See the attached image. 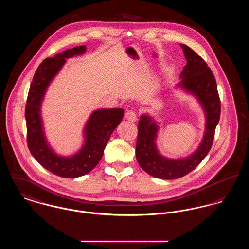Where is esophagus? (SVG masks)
Wrapping results in <instances>:
<instances>
[{"instance_id":"1","label":"esophagus","mask_w":249,"mask_h":249,"mask_svg":"<svg viewBox=\"0 0 249 249\" xmlns=\"http://www.w3.org/2000/svg\"><path fill=\"white\" fill-rule=\"evenodd\" d=\"M125 119L130 121V122H135L136 120H137V113H136L134 110H128L125 113Z\"/></svg>"}]
</instances>
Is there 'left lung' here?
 <instances>
[{
  "label": "left lung",
  "mask_w": 249,
  "mask_h": 249,
  "mask_svg": "<svg viewBox=\"0 0 249 249\" xmlns=\"http://www.w3.org/2000/svg\"><path fill=\"white\" fill-rule=\"evenodd\" d=\"M186 65L181 71L178 87L193 94L204 107L206 124L204 139L198 149L186 158H164L156 147L159 126L148 115H142L138 123L136 158L140 166L149 175L162 180H173L185 176L205 158L209 152L220 120L221 101L217 84L211 69L204 59L187 45H181Z\"/></svg>",
  "instance_id": "8db88e82"
}]
</instances>
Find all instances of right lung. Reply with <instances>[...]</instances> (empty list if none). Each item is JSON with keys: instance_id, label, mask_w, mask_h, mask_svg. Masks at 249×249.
<instances>
[{"instance_id": "add662e5", "label": "right lung", "mask_w": 249, "mask_h": 249, "mask_svg": "<svg viewBox=\"0 0 249 249\" xmlns=\"http://www.w3.org/2000/svg\"><path fill=\"white\" fill-rule=\"evenodd\" d=\"M86 50V45H80L44 60L34 74L26 100L24 116L28 149L45 169L64 178L81 177L90 172L101 160L110 136L124 114L122 108L94 111L85 126V144L73 156H59L47 143L41 117V104L46 89L65 65L66 59L82 55Z\"/></svg>"}]
</instances>
